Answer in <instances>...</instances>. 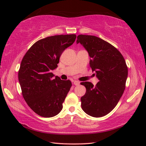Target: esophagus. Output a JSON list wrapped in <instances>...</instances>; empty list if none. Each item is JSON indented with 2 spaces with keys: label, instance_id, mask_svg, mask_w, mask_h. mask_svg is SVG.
Segmentation results:
<instances>
[{
  "label": "esophagus",
  "instance_id": "obj_1",
  "mask_svg": "<svg viewBox=\"0 0 146 146\" xmlns=\"http://www.w3.org/2000/svg\"><path fill=\"white\" fill-rule=\"evenodd\" d=\"M73 84L75 85H76V86H78V85H80V82H78V81H74L73 82Z\"/></svg>",
  "mask_w": 146,
  "mask_h": 146
}]
</instances>
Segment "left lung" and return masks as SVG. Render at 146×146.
Segmentation results:
<instances>
[{
  "label": "left lung",
  "mask_w": 146,
  "mask_h": 146,
  "mask_svg": "<svg viewBox=\"0 0 146 146\" xmlns=\"http://www.w3.org/2000/svg\"><path fill=\"white\" fill-rule=\"evenodd\" d=\"M76 42L88 51L91 58L90 66L99 80L95 86L90 82L80 83L86 88L85 95L81 97L82 108L92 117H103L115 107L123 95L127 66L120 52L100 38L80 35Z\"/></svg>",
  "instance_id": "1"
}]
</instances>
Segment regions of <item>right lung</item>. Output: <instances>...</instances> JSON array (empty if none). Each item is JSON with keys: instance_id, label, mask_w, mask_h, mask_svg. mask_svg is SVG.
Segmentation results:
<instances>
[{"instance_id": "1", "label": "right lung", "mask_w": 146, "mask_h": 146, "mask_svg": "<svg viewBox=\"0 0 146 146\" xmlns=\"http://www.w3.org/2000/svg\"><path fill=\"white\" fill-rule=\"evenodd\" d=\"M76 38V35H67L40 39L22 60L18 73L22 94L28 106L40 116L54 117L63 108L72 84L58 76L54 78L51 71L58 67L62 52Z\"/></svg>"}]
</instances>
